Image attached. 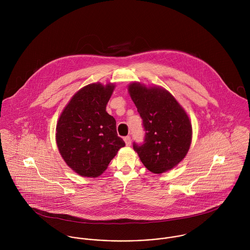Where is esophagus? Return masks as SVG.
Instances as JSON below:
<instances>
[{"instance_id":"esophagus-1","label":"esophagus","mask_w":250,"mask_h":250,"mask_svg":"<svg viewBox=\"0 0 250 250\" xmlns=\"http://www.w3.org/2000/svg\"><path fill=\"white\" fill-rule=\"evenodd\" d=\"M124 141H125V143H126V145L127 146H130L131 145V137H129V136H127V137H125L124 138Z\"/></svg>"}]
</instances>
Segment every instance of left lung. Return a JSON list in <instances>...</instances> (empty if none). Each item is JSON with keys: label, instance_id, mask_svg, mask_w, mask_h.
Wrapping results in <instances>:
<instances>
[{"label": "left lung", "instance_id": "1", "mask_svg": "<svg viewBox=\"0 0 250 250\" xmlns=\"http://www.w3.org/2000/svg\"><path fill=\"white\" fill-rule=\"evenodd\" d=\"M129 93L143 119V143H134L145 167L160 174L185 158L191 143V123L176 99L162 87H146L140 83L129 85Z\"/></svg>", "mask_w": 250, "mask_h": 250}]
</instances>
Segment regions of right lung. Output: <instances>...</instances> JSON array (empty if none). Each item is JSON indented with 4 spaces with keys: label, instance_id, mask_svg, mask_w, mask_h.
Returning <instances> with one entry per match:
<instances>
[{
    "label": "right lung",
    "instance_id": "obj_1",
    "mask_svg": "<svg viewBox=\"0 0 250 250\" xmlns=\"http://www.w3.org/2000/svg\"><path fill=\"white\" fill-rule=\"evenodd\" d=\"M114 85L91 83L80 89L62 112L56 140L67 166L84 177H97L124 141L117 136L116 121L106 111Z\"/></svg>",
    "mask_w": 250,
    "mask_h": 250
}]
</instances>
